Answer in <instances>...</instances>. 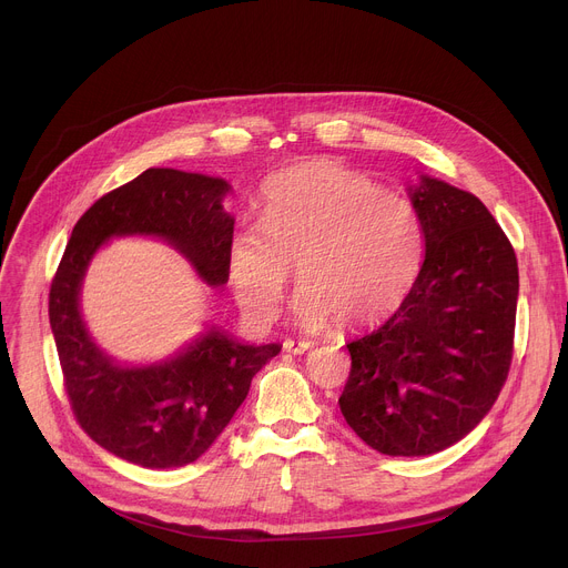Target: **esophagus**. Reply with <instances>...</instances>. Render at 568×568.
<instances>
[{
  "instance_id": "1",
  "label": "esophagus",
  "mask_w": 568,
  "mask_h": 568,
  "mask_svg": "<svg viewBox=\"0 0 568 568\" xmlns=\"http://www.w3.org/2000/svg\"><path fill=\"white\" fill-rule=\"evenodd\" d=\"M310 348H312V342H305V339H285L283 342V351L292 353V355H303Z\"/></svg>"
}]
</instances>
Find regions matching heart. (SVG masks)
Segmentation results:
<instances>
[{"label":"heart","instance_id":"heart-1","mask_svg":"<svg viewBox=\"0 0 568 568\" xmlns=\"http://www.w3.org/2000/svg\"><path fill=\"white\" fill-rule=\"evenodd\" d=\"M423 226L416 209L333 161H310L267 182L258 224L233 231L226 274L252 321L278 314L296 265L294 316L303 326H368L416 283Z\"/></svg>","mask_w":568,"mask_h":568}]
</instances>
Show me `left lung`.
Here are the masks:
<instances>
[{"mask_svg": "<svg viewBox=\"0 0 568 568\" xmlns=\"http://www.w3.org/2000/svg\"><path fill=\"white\" fill-rule=\"evenodd\" d=\"M412 202L425 263L384 326L346 344L339 397L351 429L386 456H429L465 438L499 397L515 344L517 256L493 213L432 178Z\"/></svg>", "mask_w": 568, "mask_h": 568, "instance_id": "left-lung-1", "label": "left lung"}]
</instances>
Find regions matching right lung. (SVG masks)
<instances>
[{
    "instance_id": "1",
    "label": "right lung",
    "mask_w": 568,
    "mask_h": 568,
    "mask_svg": "<svg viewBox=\"0 0 568 568\" xmlns=\"http://www.w3.org/2000/svg\"><path fill=\"white\" fill-rule=\"evenodd\" d=\"M217 178L148 169L97 200L71 231L51 281L49 321L71 412L114 456L169 469L197 460L245 402L254 375L281 353L209 331L178 357L128 368L108 357L80 316V285L97 250L114 235H156L180 250L209 285H224L233 217Z\"/></svg>"
}]
</instances>
